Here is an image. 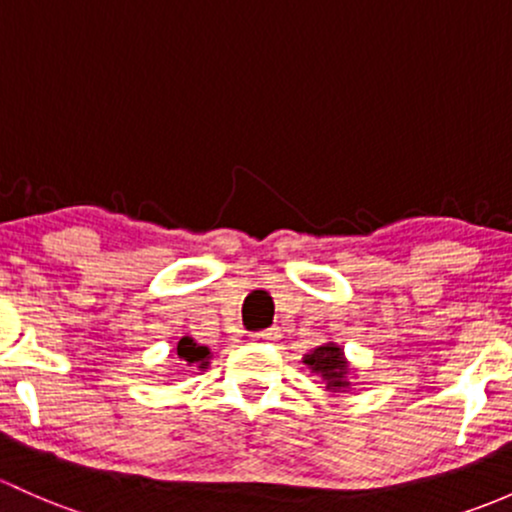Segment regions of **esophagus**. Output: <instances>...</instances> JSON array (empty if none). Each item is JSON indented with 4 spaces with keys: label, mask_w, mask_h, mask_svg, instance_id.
<instances>
[{
    "label": "esophagus",
    "mask_w": 512,
    "mask_h": 512,
    "mask_svg": "<svg viewBox=\"0 0 512 512\" xmlns=\"http://www.w3.org/2000/svg\"><path fill=\"white\" fill-rule=\"evenodd\" d=\"M250 338L252 341H262V343H267V341H277L279 338V328H262V331H255V333H250Z\"/></svg>",
    "instance_id": "esophagus-1"
}]
</instances>
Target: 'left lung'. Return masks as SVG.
I'll use <instances>...</instances> for the list:
<instances>
[{
  "instance_id": "1",
  "label": "left lung",
  "mask_w": 512,
  "mask_h": 512,
  "mask_svg": "<svg viewBox=\"0 0 512 512\" xmlns=\"http://www.w3.org/2000/svg\"><path fill=\"white\" fill-rule=\"evenodd\" d=\"M304 363L309 365L314 373L324 375V380L328 383L331 390H338V387H346V360H343L341 348L328 343V346H319L314 353L306 355Z\"/></svg>"
}]
</instances>
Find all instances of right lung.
Here are the masks:
<instances>
[{
    "label": "right lung",
    "instance_id": "1",
    "mask_svg": "<svg viewBox=\"0 0 512 512\" xmlns=\"http://www.w3.org/2000/svg\"><path fill=\"white\" fill-rule=\"evenodd\" d=\"M176 353H179L181 360H186V363H198L201 368L208 360V348L198 346V343H193V338L188 336H184L179 343H176Z\"/></svg>",
    "mask_w": 512,
    "mask_h": 512
}]
</instances>
